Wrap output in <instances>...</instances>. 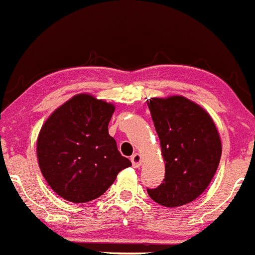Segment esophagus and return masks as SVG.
Wrapping results in <instances>:
<instances>
[{
  "label": "esophagus",
  "instance_id": "esophagus-1",
  "mask_svg": "<svg viewBox=\"0 0 255 255\" xmlns=\"http://www.w3.org/2000/svg\"><path fill=\"white\" fill-rule=\"evenodd\" d=\"M130 160H131V164L134 167H139L140 166V164H142V156H140L139 153L132 154Z\"/></svg>",
  "mask_w": 255,
  "mask_h": 255
}]
</instances>
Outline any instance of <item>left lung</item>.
<instances>
[{"label":"left lung","mask_w":255,"mask_h":255,"mask_svg":"<svg viewBox=\"0 0 255 255\" xmlns=\"http://www.w3.org/2000/svg\"><path fill=\"white\" fill-rule=\"evenodd\" d=\"M148 108L165 160V179L147 192L166 208L186 205L206 190L218 169V130L205 110L184 97L151 98Z\"/></svg>","instance_id":"left-lung-1"}]
</instances>
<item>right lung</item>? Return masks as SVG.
<instances>
[{
	"label": "right lung",
	"instance_id": "right-lung-1",
	"mask_svg": "<svg viewBox=\"0 0 255 255\" xmlns=\"http://www.w3.org/2000/svg\"><path fill=\"white\" fill-rule=\"evenodd\" d=\"M113 112L111 103L78 94L43 124L37 139L38 165L60 197L77 204L98 199L120 171L131 166L108 134Z\"/></svg>",
	"mask_w": 255,
	"mask_h": 255
}]
</instances>
